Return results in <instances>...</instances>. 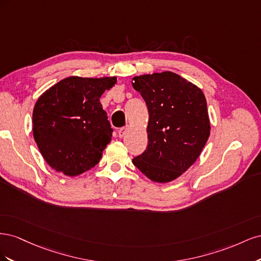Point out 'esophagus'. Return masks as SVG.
I'll list each match as a JSON object with an SVG mask.
<instances>
[{"instance_id":"esophagus-1","label":"esophagus","mask_w":261,"mask_h":261,"mask_svg":"<svg viewBox=\"0 0 261 261\" xmlns=\"http://www.w3.org/2000/svg\"><path fill=\"white\" fill-rule=\"evenodd\" d=\"M127 127H122V128H120V130H118V136H120L121 138L122 137H124L125 135H126V133H127Z\"/></svg>"}]
</instances>
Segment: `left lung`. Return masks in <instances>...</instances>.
<instances>
[{"instance_id": "1", "label": "left lung", "mask_w": 261, "mask_h": 261, "mask_svg": "<svg viewBox=\"0 0 261 261\" xmlns=\"http://www.w3.org/2000/svg\"><path fill=\"white\" fill-rule=\"evenodd\" d=\"M144 98L148 146L133 163L158 183L180 176L195 163L210 135L207 101L198 87L172 72L133 78Z\"/></svg>"}]
</instances>
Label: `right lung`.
<instances>
[{"instance_id": "add662e5", "label": "right lung", "mask_w": 261, "mask_h": 261, "mask_svg": "<svg viewBox=\"0 0 261 261\" xmlns=\"http://www.w3.org/2000/svg\"><path fill=\"white\" fill-rule=\"evenodd\" d=\"M115 83V77L70 76L38 99L34 138L51 168L76 176L98 164L113 132L100 97Z\"/></svg>"}]
</instances>
